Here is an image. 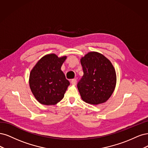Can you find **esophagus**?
<instances>
[{
    "label": "esophagus",
    "mask_w": 148,
    "mask_h": 148,
    "mask_svg": "<svg viewBox=\"0 0 148 148\" xmlns=\"http://www.w3.org/2000/svg\"><path fill=\"white\" fill-rule=\"evenodd\" d=\"M71 84H72L73 85H75L76 84V83H77V80H76L75 79H73L72 80H71Z\"/></svg>",
    "instance_id": "esophagus-1"
}]
</instances>
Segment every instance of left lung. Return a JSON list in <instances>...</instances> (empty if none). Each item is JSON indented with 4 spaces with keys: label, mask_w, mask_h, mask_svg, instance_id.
Segmentation results:
<instances>
[{
    "label": "left lung",
    "mask_w": 148,
    "mask_h": 148,
    "mask_svg": "<svg viewBox=\"0 0 148 148\" xmlns=\"http://www.w3.org/2000/svg\"><path fill=\"white\" fill-rule=\"evenodd\" d=\"M84 75L77 84L83 101L90 104L106 102L116 85V73L111 62L103 55L89 52L80 59Z\"/></svg>",
    "instance_id": "1"
}]
</instances>
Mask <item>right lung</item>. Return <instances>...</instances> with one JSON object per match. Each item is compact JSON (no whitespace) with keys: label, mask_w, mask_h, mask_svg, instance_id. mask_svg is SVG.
Instances as JSON below:
<instances>
[{"label":"right lung","mask_w":148,"mask_h":148,"mask_svg":"<svg viewBox=\"0 0 148 148\" xmlns=\"http://www.w3.org/2000/svg\"><path fill=\"white\" fill-rule=\"evenodd\" d=\"M66 56L59 58L54 53L43 56L31 70L29 86L40 104L55 105L63 98L70 83L61 70Z\"/></svg>","instance_id":"right-lung-1"}]
</instances>
